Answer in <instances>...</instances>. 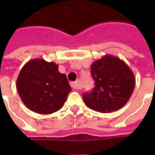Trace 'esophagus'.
I'll use <instances>...</instances> for the list:
<instances>
[{
    "label": "esophagus",
    "mask_w": 155,
    "mask_h": 155,
    "mask_svg": "<svg viewBox=\"0 0 155 155\" xmlns=\"http://www.w3.org/2000/svg\"><path fill=\"white\" fill-rule=\"evenodd\" d=\"M71 87L74 88V89H81V86L79 84L78 81H74V82H71Z\"/></svg>",
    "instance_id": "obj_1"
}]
</instances>
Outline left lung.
<instances>
[{"label":"left lung","instance_id":"obj_1","mask_svg":"<svg viewBox=\"0 0 155 155\" xmlns=\"http://www.w3.org/2000/svg\"><path fill=\"white\" fill-rule=\"evenodd\" d=\"M94 88L84 93L83 100L91 110L110 113L120 110L133 94L135 80L133 71L120 58L106 54L91 66Z\"/></svg>","mask_w":155,"mask_h":155}]
</instances>
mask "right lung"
I'll return each instance as SVG.
<instances>
[{"label": "right lung", "instance_id": "obj_1", "mask_svg": "<svg viewBox=\"0 0 155 155\" xmlns=\"http://www.w3.org/2000/svg\"><path fill=\"white\" fill-rule=\"evenodd\" d=\"M18 94L26 107L42 114L61 110L71 88L54 62L33 59L22 67L16 80Z\"/></svg>", "mask_w": 155, "mask_h": 155}]
</instances>
